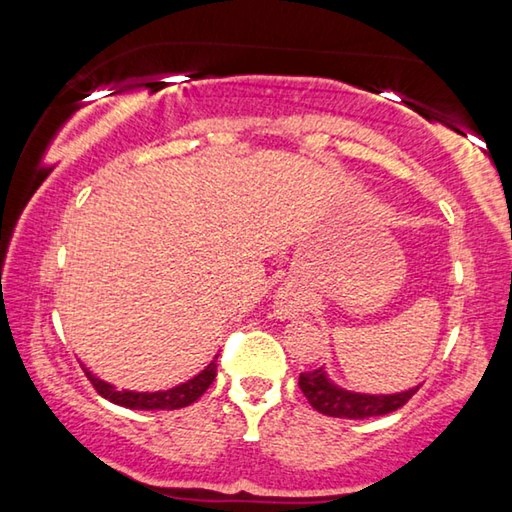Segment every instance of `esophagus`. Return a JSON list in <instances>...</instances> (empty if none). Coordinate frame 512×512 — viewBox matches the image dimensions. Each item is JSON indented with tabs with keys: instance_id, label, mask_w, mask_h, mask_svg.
Listing matches in <instances>:
<instances>
[{
	"instance_id": "34e87169",
	"label": "esophagus",
	"mask_w": 512,
	"mask_h": 512,
	"mask_svg": "<svg viewBox=\"0 0 512 512\" xmlns=\"http://www.w3.org/2000/svg\"><path fill=\"white\" fill-rule=\"evenodd\" d=\"M275 311L280 314V318H291L296 316V311H300V298L293 289H280L275 296Z\"/></svg>"
}]
</instances>
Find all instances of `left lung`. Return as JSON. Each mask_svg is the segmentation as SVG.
Returning a JSON list of instances; mask_svg holds the SVG:
<instances>
[{"label":"left lung","mask_w":512,"mask_h":512,"mask_svg":"<svg viewBox=\"0 0 512 512\" xmlns=\"http://www.w3.org/2000/svg\"><path fill=\"white\" fill-rule=\"evenodd\" d=\"M300 391L305 393L309 404L314 406L318 413L332 415V418H348V420H363L375 418V415L393 413L404 406L411 397L418 393V386L406 388L400 393H357L348 391L329 379L325 366L314 372H302L300 375Z\"/></svg>","instance_id":"obj_1"}]
</instances>
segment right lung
Returning a JSON list of instances; mask_svg holds the SVG:
<instances>
[{
    "label": "right lung",
    "instance_id": "right-lung-1",
    "mask_svg": "<svg viewBox=\"0 0 512 512\" xmlns=\"http://www.w3.org/2000/svg\"><path fill=\"white\" fill-rule=\"evenodd\" d=\"M216 359H219V354H214V359L207 363V366L194 375L192 379L183 381V384H176L167 388V391H119L117 386H112L110 381H103L101 377L94 375L90 368H85V375L92 381V386L97 388L101 397H106L112 404H119V406H126V409H133V411H171V409H183V406H189L192 402H196L198 397H201L210 384L216 377Z\"/></svg>",
    "mask_w": 512,
    "mask_h": 512
}]
</instances>
